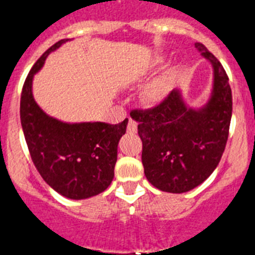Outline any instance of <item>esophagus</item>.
Wrapping results in <instances>:
<instances>
[{
  "mask_svg": "<svg viewBox=\"0 0 255 255\" xmlns=\"http://www.w3.org/2000/svg\"><path fill=\"white\" fill-rule=\"evenodd\" d=\"M128 131L131 132V134H135V132L138 131V124H136V121L132 120V119H130L129 124H128Z\"/></svg>",
  "mask_w": 255,
  "mask_h": 255,
  "instance_id": "obj_1",
  "label": "esophagus"
}]
</instances>
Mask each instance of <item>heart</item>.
Listing matches in <instances>:
<instances>
[{"label": "heart", "mask_w": 255, "mask_h": 255, "mask_svg": "<svg viewBox=\"0 0 255 255\" xmlns=\"http://www.w3.org/2000/svg\"><path fill=\"white\" fill-rule=\"evenodd\" d=\"M163 58L157 56L153 58L149 64V69H155L162 64ZM171 93V82L168 76L163 75L153 80L149 85L147 87L145 92H144V100L147 101L150 105H158V103L163 102Z\"/></svg>", "instance_id": "1"}]
</instances>
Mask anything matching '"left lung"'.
<instances>
[{
  "label": "left lung",
  "instance_id": "8db88e82",
  "mask_svg": "<svg viewBox=\"0 0 255 255\" xmlns=\"http://www.w3.org/2000/svg\"><path fill=\"white\" fill-rule=\"evenodd\" d=\"M213 69L208 101L190 107L180 88L159 106L131 112L143 141L141 162L148 181L166 193L181 194L206 181L220 163L233 114L226 71L202 43H195Z\"/></svg>",
  "mask_w": 255,
  "mask_h": 255
}]
</instances>
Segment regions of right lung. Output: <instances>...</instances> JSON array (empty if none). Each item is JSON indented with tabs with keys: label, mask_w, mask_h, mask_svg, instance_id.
Wrapping results in <instances>:
<instances>
[{
	"label": "right lung",
	"mask_w": 255,
	"mask_h": 255,
	"mask_svg": "<svg viewBox=\"0 0 255 255\" xmlns=\"http://www.w3.org/2000/svg\"><path fill=\"white\" fill-rule=\"evenodd\" d=\"M70 39L47 49L31 67L22 87L20 120L33 163L44 181L69 199L98 195L111 185L117 161V145L129 120L111 125L101 121L66 123L39 107L33 96L34 75L46 58Z\"/></svg>",
	"instance_id": "1"
}]
</instances>
